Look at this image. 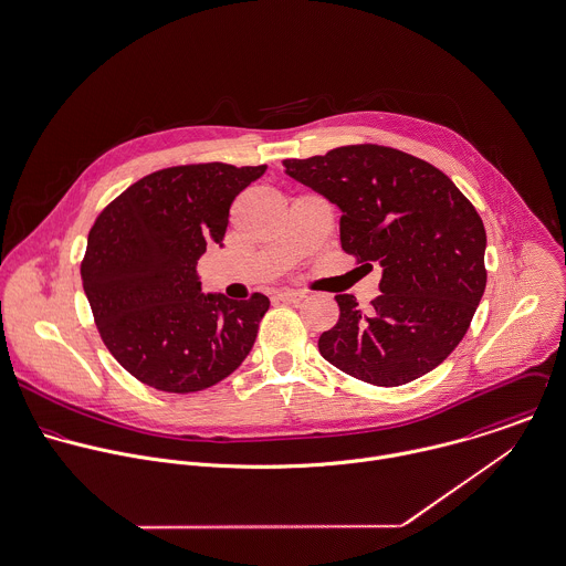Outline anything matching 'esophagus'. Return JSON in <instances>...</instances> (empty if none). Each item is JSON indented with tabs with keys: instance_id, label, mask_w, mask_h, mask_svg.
Listing matches in <instances>:
<instances>
[{
	"instance_id": "esophagus-1",
	"label": "esophagus",
	"mask_w": 566,
	"mask_h": 566,
	"mask_svg": "<svg viewBox=\"0 0 566 566\" xmlns=\"http://www.w3.org/2000/svg\"><path fill=\"white\" fill-rule=\"evenodd\" d=\"M304 297H306V293H302V291H277L273 295V300L284 302V304H300Z\"/></svg>"
}]
</instances>
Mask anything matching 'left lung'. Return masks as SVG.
I'll return each instance as SVG.
<instances>
[{
	"instance_id": "left-lung-1",
	"label": "left lung",
	"mask_w": 566,
	"mask_h": 566,
	"mask_svg": "<svg viewBox=\"0 0 566 566\" xmlns=\"http://www.w3.org/2000/svg\"><path fill=\"white\" fill-rule=\"evenodd\" d=\"M284 168L339 206L343 251L382 266L367 315L354 295L335 297L339 322L319 337L322 356L376 387L436 369L485 291V227L474 206L440 168L378 144L284 159Z\"/></svg>"
}]
</instances>
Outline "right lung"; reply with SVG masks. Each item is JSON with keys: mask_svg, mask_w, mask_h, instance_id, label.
Wrapping results in <instances>:
<instances>
[{"mask_svg": "<svg viewBox=\"0 0 566 566\" xmlns=\"http://www.w3.org/2000/svg\"><path fill=\"white\" fill-rule=\"evenodd\" d=\"M264 170L210 161L150 172L90 229L83 289L107 349L139 382L201 391L251 352L269 297L203 295L197 264L223 244L233 199Z\"/></svg>", "mask_w": 566, "mask_h": 566, "instance_id": "right-lung-1", "label": "right lung"}]
</instances>
